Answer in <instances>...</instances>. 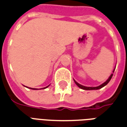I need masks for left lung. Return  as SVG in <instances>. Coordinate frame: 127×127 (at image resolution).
I'll list each match as a JSON object with an SVG mask.
<instances>
[{
    "mask_svg": "<svg viewBox=\"0 0 127 127\" xmlns=\"http://www.w3.org/2000/svg\"><path fill=\"white\" fill-rule=\"evenodd\" d=\"M114 71H115V69H114V70H113V72H114ZM113 75V74H111V76H109V78L107 79V81H106V82H104V83H102V85H100V86H98V87H85V86H83V85H80V84L77 83L76 81H74V83H75V84H76V85L79 87V88H81V89H83V90H98V89H100L102 88L103 87H104L105 85H107V84L109 83V81H111V78H112Z\"/></svg>",
    "mask_w": 127,
    "mask_h": 127,
    "instance_id": "left-lung-1",
    "label": "left lung"
}]
</instances>
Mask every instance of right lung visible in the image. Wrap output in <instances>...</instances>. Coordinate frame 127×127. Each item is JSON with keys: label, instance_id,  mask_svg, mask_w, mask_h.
<instances>
[{"label": "right lung", "instance_id": "obj_1", "mask_svg": "<svg viewBox=\"0 0 127 127\" xmlns=\"http://www.w3.org/2000/svg\"><path fill=\"white\" fill-rule=\"evenodd\" d=\"M48 86H49V85H48ZM48 86H47V87H44V88H43V89H46V88H47V87H48ZM30 89H34V90H35V89H33V88H30Z\"/></svg>", "mask_w": 127, "mask_h": 127}]
</instances>
